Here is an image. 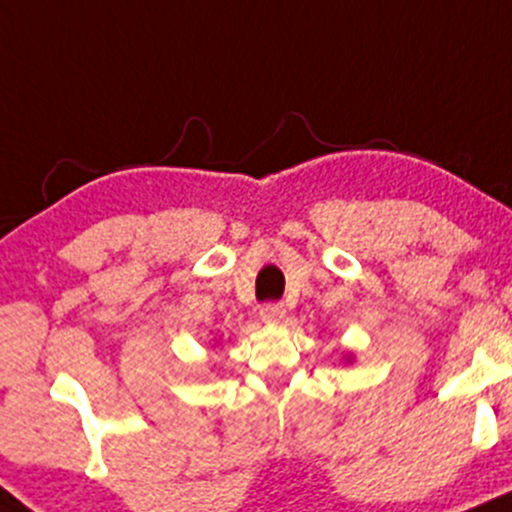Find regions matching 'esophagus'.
<instances>
[{"mask_svg": "<svg viewBox=\"0 0 512 512\" xmlns=\"http://www.w3.org/2000/svg\"><path fill=\"white\" fill-rule=\"evenodd\" d=\"M261 319L268 324H280L285 319V307L280 302H266L261 307Z\"/></svg>", "mask_w": 512, "mask_h": 512, "instance_id": "obj_1", "label": "esophagus"}]
</instances>
